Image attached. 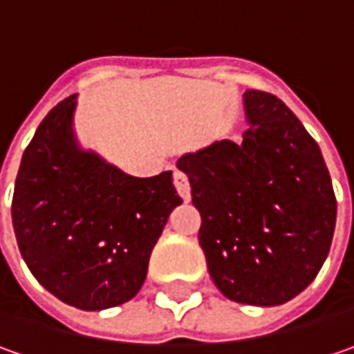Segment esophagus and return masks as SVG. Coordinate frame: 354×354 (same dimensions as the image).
Masks as SVG:
<instances>
[{
    "label": "esophagus",
    "instance_id": "obj_1",
    "mask_svg": "<svg viewBox=\"0 0 354 354\" xmlns=\"http://www.w3.org/2000/svg\"><path fill=\"white\" fill-rule=\"evenodd\" d=\"M174 186H176L178 194L184 202H190L192 200V190H190V182L188 176L184 172H174Z\"/></svg>",
    "mask_w": 354,
    "mask_h": 354
}]
</instances>
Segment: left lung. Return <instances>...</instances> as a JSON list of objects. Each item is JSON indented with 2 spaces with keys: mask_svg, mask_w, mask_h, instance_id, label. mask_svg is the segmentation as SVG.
<instances>
[{
  "mask_svg": "<svg viewBox=\"0 0 354 354\" xmlns=\"http://www.w3.org/2000/svg\"><path fill=\"white\" fill-rule=\"evenodd\" d=\"M243 140L180 156L202 216L207 271L227 299L281 305L307 289L329 255L337 200L321 148L283 100L243 93Z\"/></svg>",
  "mask_w": 354,
  "mask_h": 354,
  "instance_id": "8db88e82",
  "label": "left lung"
}]
</instances>
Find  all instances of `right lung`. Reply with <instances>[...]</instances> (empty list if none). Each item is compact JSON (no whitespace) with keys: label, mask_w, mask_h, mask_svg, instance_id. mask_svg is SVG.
Returning a JSON list of instances; mask_svg holds the SVG:
<instances>
[{"label":"right lung","mask_w":354,"mask_h":354,"mask_svg":"<svg viewBox=\"0 0 354 354\" xmlns=\"http://www.w3.org/2000/svg\"><path fill=\"white\" fill-rule=\"evenodd\" d=\"M77 95L43 118L25 148L11 220L19 252L49 293L83 311L131 301L172 209V170L136 178L81 148Z\"/></svg>","instance_id":"obj_1"}]
</instances>
